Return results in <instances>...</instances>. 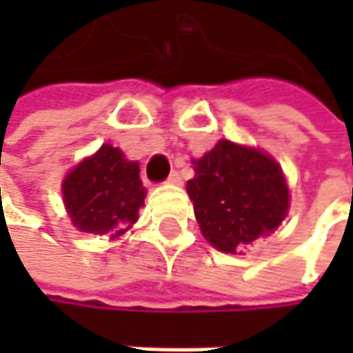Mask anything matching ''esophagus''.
Returning a JSON list of instances; mask_svg holds the SVG:
<instances>
[{
  "label": "esophagus",
  "mask_w": 353,
  "mask_h": 353,
  "mask_svg": "<svg viewBox=\"0 0 353 353\" xmlns=\"http://www.w3.org/2000/svg\"><path fill=\"white\" fill-rule=\"evenodd\" d=\"M168 183H172V185H179V183H181V174H179V172H172L170 177H168Z\"/></svg>",
  "instance_id": "obj_1"
}]
</instances>
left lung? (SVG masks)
I'll use <instances>...</instances> for the list:
<instances>
[{
  "label": "left lung",
  "mask_w": 353,
  "mask_h": 353,
  "mask_svg": "<svg viewBox=\"0 0 353 353\" xmlns=\"http://www.w3.org/2000/svg\"><path fill=\"white\" fill-rule=\"evenodd\" d=\"M192 163L188 196L204 239L219 251L237 253L286 219V177L268 153L221 139Z\"/></svg>",
  "instance_id": "1"
}]
</instances>
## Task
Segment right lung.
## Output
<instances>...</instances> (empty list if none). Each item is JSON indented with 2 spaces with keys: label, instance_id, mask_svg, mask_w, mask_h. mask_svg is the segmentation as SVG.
I'll return each mask as SVG.
<instances>
[{
  "label": "right lung",
  "instance_id": "1",
  "mask_svg": "<svg viewBox=\"0 0 353 353\" xmlns=\"http://www.w3.org/2000/svg\"><path fill=\"white\" fill-rule=\"evenodd\" d=\"M139 163L128 161L118 147L102 145L98 153L77 163L63 179V200L71 223L94 235H124L139 219L145 188Z\"/></svg>",
  "mask_w": 353,
  "mask_h": 353
}]
</instances>
